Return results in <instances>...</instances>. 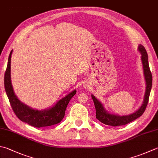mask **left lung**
I'll use <instances>...</instances> for the list:
<instances>
[{"instance_id":"left-lung-1","label":"left lung","mask_w":158,"mask_h":158,"mask_svg":"<svg viewBox=\"0 0 158 158\" xmlns=\"http://www.w3.org/2000/svg\"><path fill=\"white\" fill-rule=\"evenodd\" d=\"M138 51H140L142 55L141 60L143 65L144 75L147 85L143 103L137 111H135L133 114H129V115H114V114L107 112L104 108L103 104L99 101H98L93 94H92V98L94 101L96 109V118L105 125L116 127L128 124V123L137 119L143 115V114L146 110L148 101H149L151 87H152V75H151V72L149 69V61H148V55L146 49L143 45L140 44L138 46Z\"/></svg>"}]
</instances>
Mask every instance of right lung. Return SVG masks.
Instances as JSON below:
<instances>
[{
  "label": "right lung",
  "instance_id": "obj_1",
  "mask_svg": "<svg viewBox=\"0 0 158 158\" xmlns=\"http://www.w3.org/2000/svg\"><path fill=\"white\" fill-rule=\"evenodd\" d=\"M12 51L8 58L7 69L5 73V89L7 95L9 103L15 115L23 122H24L35 127H42L60 123L64 118L66 107L73 96L76 94L75 89L66 97L59 101L54 106L47 110L40 111L34 110L18 99L15 94L11 81V57Z\"/></svg>",
  "mask_w": 158,
  "mask_h": 158
}]
</instances>
